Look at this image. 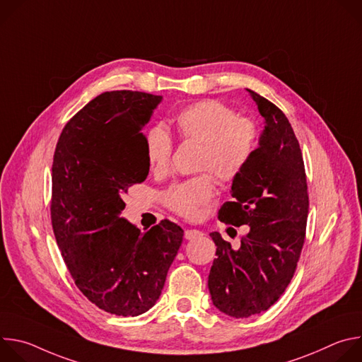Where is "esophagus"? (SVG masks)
Returning <instances> with one entry per match:
<instances>
[{"label":"esophagus","instance_id":"34e87169","mask_svg":"<svg viewBox=\"0 0 362 362\" xmlns=\"http://www.w3.org/2000/svg\"><path fill=\"white\" fill-rule=\"evenodd\" d=\"M200 235H203L200 230H197V229H186L185 230V238L187 239V240H192V239H196V238H199Z\"/></svg>","mask_w":362,"mask_h":362}]
</instances>
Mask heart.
Here are the masks:
<instances>
[{
  "mask_svg": "<svg viewBox=\"0 0 362 362\" xmlns=\"http://www.w3.org/2000/svg\"><path fill=\"white\" fill-rule=\"evenodd\" d=\"M175 127L183 141L200 143L197 169L215 173L222 182L236 180L259 148L262 132L259 124L219 100H199L173 116ZM144 151L154 173H166L170 168L173 143L162 124L151 126L144 134ZM202 173L169 187L162 200L170 211L197 219L214 199L215 177Z\"/></svg>",
  "mask_w": 362,
  "mask_h": 362,
  "instance_id": "obj_1",
  "label": "heart"
}]
</instances>
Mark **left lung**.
<instances>
[{
  "mask_svg": "<svg viewBox=\"0 0 362 362\" xmlns=\"http://www.w3.org/2000/svg\"><path fill=\"white\" fill-rule=\"evenodd\" d=\"M247 91L265 129L253 159L232 183L233 200L222 204L218 218L226 225H249V233L238 250L218 232L211 233L218 257L209 292L219 311L233 318L267 311L285 292L302 252L309 209L302 151L289 120L274 103Z\"/></svg>",
  "mask_w": 362,
  "mask_h": 362,
  "instance_id": "1",
  "label": "left lung"
}]
</instances>
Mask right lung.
<instances>
[{
    "mask_svg": "<svg viewBox=\"0 0 362 362\" xmlns=\"http://www.w3.org/2000/svg\"><path fill=\"white\" fill-rule=\"evenodd\" d=\"M162 95L106 91L64 126L51 175V225L83 295L119 317L156 303L183 240L169 219L140 232L120 218L129 187L146 180L143 127Z\"/></svg>",
    "mask_w": 362,
    "mask_h": 362,
    "instance_id": "1",
    "label": "right lung"
}]
</instances>
